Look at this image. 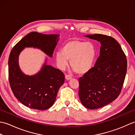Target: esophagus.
<instances>
[{
    "label": "esophagus",
    "mask_w": 135,
    "mask_h": 135,
    "mask_svg": "<svg viewBox=\"0 0 135 135\" xmlns=\"http://www.w3.org/2000/svg\"><path fill=\"white\" fill-rule=\"evenodd\" d=\"M65 79H67V80H70V79H71V78H72V77H71V76L70 75H65Z\"/></svg>",
    "instance_id": "34e87169"
}]
</instances>
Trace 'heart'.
Returning a JSON list of instances; mask_svg holds the SVG:
<instances>
[{"label": "heart", "instance_id": "heart-1", "mask_svg": "<svg viewBox=\"0 0 135 135\" xmlns=\"http://www.w3.org/2000/svg\"><path fill=\"white\" fill-rule=\"evenodd\" d=\"M97 54L96 46L91 42L73 39L63 45L56 54L57 64L61 69L68 65L78 74H84L91 70Z\"/></svg>", "mask_w": 135, "mask_h": 135}]
</instances>
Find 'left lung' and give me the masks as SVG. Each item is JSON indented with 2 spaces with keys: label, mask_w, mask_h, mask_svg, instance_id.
<instances>
[{
  "label": "left lung",
  "mask_w": 135,
  "mask_h": 135,
  "mask_svg": "<svg viewBox=\"0 0 135 135\" xmlns=\"http://www.w3.org/2000/svg\"><path fill=\"white\" fill-rule=\"evenodd\" d=\"M101 44L94 66L79 78V97L83 105L91 110L110 104L121 93L127 70V60L121 46L111 36L86 35Z\"/></svg>",
  "instance_id": "left-lung-1"
}]
</instances>
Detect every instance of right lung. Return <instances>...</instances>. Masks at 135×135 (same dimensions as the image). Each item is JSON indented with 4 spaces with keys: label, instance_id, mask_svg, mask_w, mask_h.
I'll list each match as a JSON object with an SVG mask.
<instances>
[{
    "label": "right lung",
    "instance_id": "add662e5",
    "mask_svg": "<svg viewBox=\"0 0 135 135\" xmlns=\"http://www.w3.org/2000/svg\"><path fill=\"white\" fill-rule=\"evenodd\" d=\"M59 35H46L32 32L25 36L11 50L8 58V79L11 90L16 98L30 108L45 110L56 101L60 88L64 82V75L61 71L47 65L46 59L38 73L28 75L22 72L18 57L25 47L41 49L50 57L59 40Z\"/></svg>",
    "mask_w": 135,
    "mask_h": 135
}]
</instances>
